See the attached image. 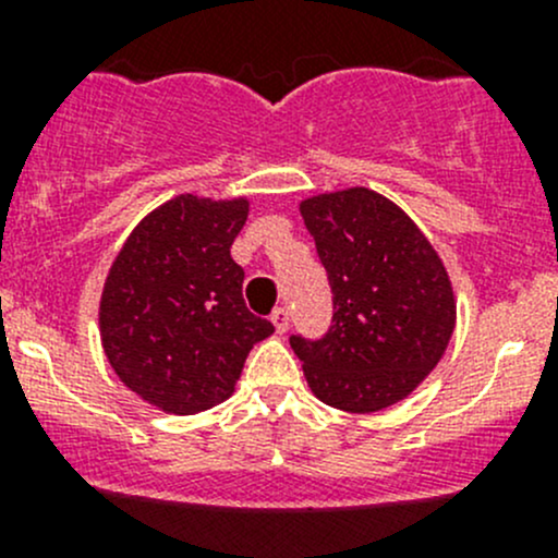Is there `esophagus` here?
Instances as JSON below:
<instances>
[{"mask_svg":"<svg viewBox=\"0 0 558 558\" xmlns=\"http://www.w3.org/2000/svg\"><path fill=\"white\" fill-rule=\"evenodd\" d=\"M272 324H275V329H278L280 335H283V331L289 329V324H291L289 307H275V311H272Z\"/></svg>","mask_w":558,"mask_h":558,"instance_id":"34e87169","label":"esophagus"}]
</instances>
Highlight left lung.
Wrapping results in <instances>:
<instances>
[{
    "label": "left lung",
    "instance_id": "8db88e82",
    "mask_svg": "<svg viewBox=\"0 0 558 558\" xmlns=\"http://www.w3.org/2000/svg\"><path fill=\"white\" fill-rule=\"evenodd\" d=\"M331 289V326L291 335L320 402L375 413L408 397L446 353L456 302L429 240L369 189L320 194L300 205Z\"/></svg>",
    "mask_w": 558,
    "mask_h": 558
}]
</instances>
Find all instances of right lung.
<instances>
[{"instance_id": "obj_1", "label": "right lung", "mask_w": 558, "mask_h": 558, "mask_svg": "<svg viewBox=\"0 0 558 558\" xmlns=\"http://www.w3.org/2000/svg\"><path fill=\"white\" fill-rule=\"evenodd\" d=\"M247 202L174 196L150 213L107 275L99 326L118 378L167 413L232 397L247 351L275 326L245 307L229 247Z\"/></svg>"}]
</instances>
